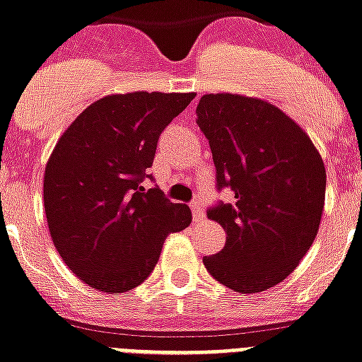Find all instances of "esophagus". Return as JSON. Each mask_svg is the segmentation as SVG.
Returning <instances> with one entry per match:
<instances>
[{
	"instance_id": "obj_1",
	"label": "esophagus",
	"mask_w": 362,
	"mask_h": 362,
	"mask_svg": "<svg viewBox=\"0 0 362 362\" xmlns=\"http://www.w3.org/2000/svg\"><path fill=\"white\" fill-rule=\"evenodd\" d=\"M191 206V211H193V221L199 223L204 219V208H202V202L197 199V201H193L189 204Z\"/></svg>"
}]
</instances>
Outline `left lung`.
Listing matches in <instances>:
<instances>
[{
	"label": "left lung",
	"instance_id": "1",
	"mask_svg": "<svg viewBox=\"0 0 362 362\" xmlns=\"http://www.w3.org/2000/svg\"><path fill=\"white\" fill-rule=\"evenodd\" d=\"M197 124L210 143L217 187L234 195L232 204L208 210L227 243L202 262L234 292L269 290L299 266L318 234L324 160L307 132L266 100L204 95Z\"/></svg>",
	"mask_w": 362,
	"mask_h": 362
}]
</instances>
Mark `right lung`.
Returning <instances> with one entry per match:
<instances>
[{"label":"right lung","instance_id":"obj_1","mask_svg":"<svg viewBox=\"0 0 362 362\" xmlns=\"http://www.w3.org/2000/svg\"><path fill=\"white\" fill-rule=\"evenodd\" d=\"M195 93L110 95L59 137L44 171V211L64 264L100 292L134 290L165 238L191 223L186 204L145 189L160 134Z\"/></svg>","mask_w":362,"mask_h":362}]
</instances>
